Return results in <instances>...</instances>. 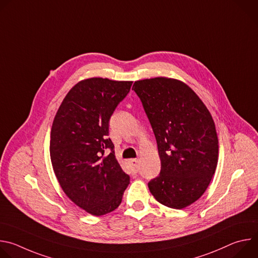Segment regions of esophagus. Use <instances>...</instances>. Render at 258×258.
Returning a JSON list of instances; mask_svg holds the SVG:
<instances>
[{
  "label": "esophagus",
  "mask_w": 258,
  "mask_h": 258,
  "mask_svg": "<svg viewBox=\"0 0 258 258\" xmlns=\"http://www.w3.org/2000/svg\"><path fill=\"white\" fill-rule=\"evenodd\" d=\"M128 163L132 166L134 171H138L139 170V160L138 159H131L128 161Z\"/></svg>",
  "instance_id": "esophagus-1"
}]
</instances>
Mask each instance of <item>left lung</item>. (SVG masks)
Listing matches in <instances>:
<instances>
[{
  "label": "left lung",
  "instance_id": "obj_1",
  "mask_svg": "<svg viewBox=\"0 0 258 258\" xmlns=\"http://www.w3.org/2000/svg\"><path fill=\"white\" fill-rule=\"evenodd\" d=\"M153 128L161 170L148 182L161 204L182 209L206 191L218 160V139L209 110L185 83L164 77L135 82Z\"/></svg>",
  "mask_w": 258,
  "mask_h": 258
}]
</instances>
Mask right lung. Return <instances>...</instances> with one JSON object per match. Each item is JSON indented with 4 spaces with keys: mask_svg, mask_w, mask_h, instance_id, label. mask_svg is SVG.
<instances>
[{
    "mask_svg": "<svg viewBox=\"0 0 258 258\" xmlns=\"http://www.w3.org/2000/svg\"><path fill=\"white\" fill-rule=\"evenodd\" d=\"M132 84L102 78L81 81L63 99L52 124L50 156L60 187L95 216L115 210L130 183L108 135L109 119Z\"/></svg>",
    "mask_w": 258,
    "mask_h": 258,
    "instance_id": "add662e5",
    "label": "right lung"
}]
</instances>
